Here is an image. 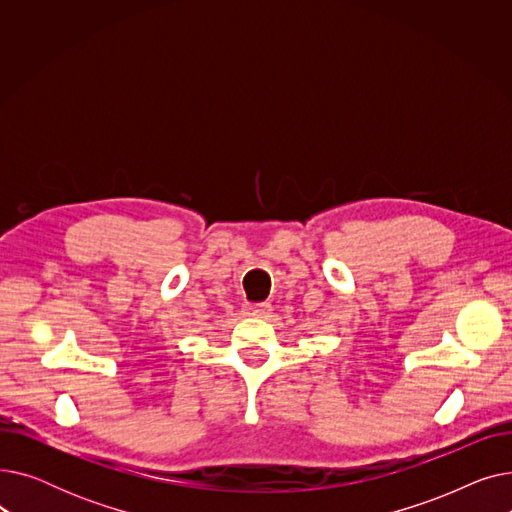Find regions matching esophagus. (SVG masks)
<instances>
[{"mask_svg":"<svg viewBox=\"0 0 512 512\" xmlns=\"http://www.w3.org/2000/svg\"><path fill=\"white\" fill-rule=\"evenodd\" d=\"M270 303H249L247 307H245V311L249 313V315H253V317H263V315H267L270 313Z\"/></svg>","mask_w":512,"mask_h":512,"instance_id":"obj_1","label":"esophagus"}]
</instances>
